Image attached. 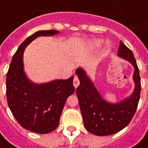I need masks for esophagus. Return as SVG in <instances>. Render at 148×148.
Listing matches in <instances>:
<instances>
[{"mask_svg":"<svg viewBox=\"0 0 148 148\" xmlns=\"http://www.w3.org/2000/svg\"><path fill=\"white\" fill-rule=\"evenodd\" d=\"M74 86L75 87V88H77V86H79V84H80V82H79V79H78V77H77V76H74Z\"/></svg>","mask_w":148,"mask_h":148,"instance_id":"1","label":"esophagus"}]
</instances>
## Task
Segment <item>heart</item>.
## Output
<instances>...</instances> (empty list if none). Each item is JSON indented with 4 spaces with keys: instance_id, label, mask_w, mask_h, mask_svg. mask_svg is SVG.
<instances>
[{
    "instance_id": "1",
    "label": "heart",
    "mask_w": 148,
    "mask_h": 148,
    "mask_svg": "<svg viewBox=\"0 0 148 148\" xmlns=\"http://www.w3.org/2000/svg\"><path fill=\"white\" fill-rule=\"evenodd\" d=\"M103 41L100 40V39H95V40H93L89 42V45L92 47V48H96V47H99L100 45H102Z\"/></svg>"
}]
</instances>
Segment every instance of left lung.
<instances>
[{"mask_svg":"<svg viewBox=\"0 0 148 148\" xmlns=\"http://www.w3.org/2000/svg\"><path fill=\"white\" fill-rule=\"evenodd\" d=\"M118 56L127 60L134 66L135 90L132 95L118 103H110L102 98L86 71L78 68L76 74L80 85L76 90L86 129L92 134L105 136L115 134L126 127L135 114L141 91V79L134 54L120 41Z\"/></svg>","mask_w":148,"mask_h":148,"instance_id":"obj_1","label":"left lung"}]
</instances>
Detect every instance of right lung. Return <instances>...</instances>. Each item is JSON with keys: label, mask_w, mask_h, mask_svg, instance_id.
<instances>
[{"label": "right lung", "mask_w": 148, "mask_h": 148, "mask_svg": "<svg viewBox=\"0 0 148 148\" xmlns=\"http://www.w3.org/2000/svg\"><path fill=\"white\" fill-rule=\"evenodd\" d=\"M58 31L41 30L24 41L13 56L6 76L8 105L16 120L30 132L47 134L59 124L67 98L74 92V77L36 84L25 74L23 53L31 42L40 36H53Z\"/></svg>", "instance_id": "obj_1"}]
</instances>
